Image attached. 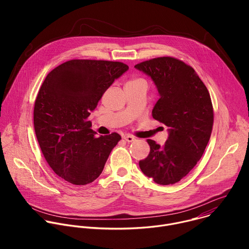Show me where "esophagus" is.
Returning <instances> with one entry per match:
<instances>
[{"label": "esophagus", "mask_w": 249, "mask_h": 249, "mask_svg": "<svg viewBox=\"0 0 249 249\" xmlns=\"http://www.w3.org/2000/svg\"><path fill=\"white\" fill-rule=\"evenodd\" d=\"M124 139H125L127 142H129V143H131V142H133V141L136 140V138H135L134 136H132V135H126V136H124Z\"/></svg>", "instance_id": "1"}]
</instances>
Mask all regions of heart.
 Here are the masks:
<instances>
[{
    "label": "heart",
    "mask_w": 249,
    "mask_h": 249,
    "mask_svg": "<svg viewBox=\"0 0 249 249\" xmlns=\"http://www.w3.org/2000/svg\"><path fill=\"white\" fill-rule=\"evenodd\" d=\"M141 81H143V80H140V79H138V80H134V81H131L130 83H132V82H141Z\"/></svg>",
    "instance_id": "obj_1"
}]
</instances>
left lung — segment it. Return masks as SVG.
<instances>
[{
	"label": "left lung",
	"instance_id": "obj_1",
	"mask_svg": "<svg viewBox=\"0 0 249 249\" xmlns=\"http://www.w3.org/2000/svg\"><path fill=\"white\" fill-rule=\"evenodd\" d=\"M135 68L155 83L160 99L152 114L168 127L163 146L147 140L151 151L139 161L140 168L158 184H174L197 164L208 145L214 122L210 93L194 69L178 59L159 57Z\"/></svg>",
	"mask_w": 249,
	"mask_h": 249
}]
</instances>
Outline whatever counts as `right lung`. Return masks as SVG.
<instances>
[{
    "label": "right lung",
    "mask_w": 249,
    "mask_h": 249,
    "mask_svg": "<svg viewBox=\"0 0 249 249\" xmlns=\"http://www.w3.org/2000/svg\"><path fill=\"white\" fill-rule=\"evenodd\" d=\"M128 69L121 62L70 60L45 78L34 103V130L46 161L66 181H94L121 140L117 133L96 137L89 116Z\"/></svg>",
    "instance_id": "1"
}]
</instances>
